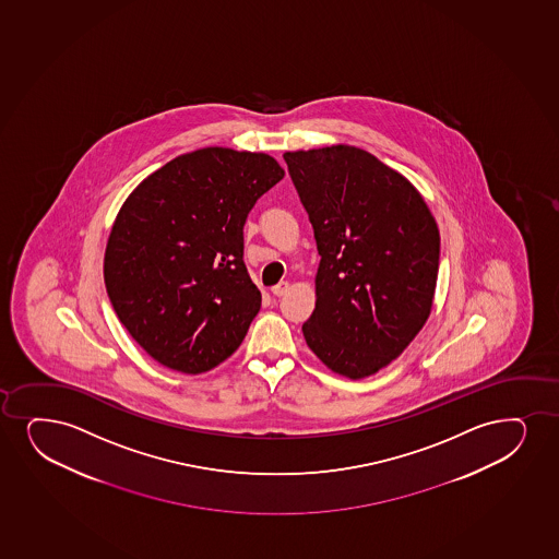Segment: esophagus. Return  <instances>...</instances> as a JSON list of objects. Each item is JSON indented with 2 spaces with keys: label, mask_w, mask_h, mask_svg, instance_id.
<instances>
[{
  "label": "esophagus",
  "mask_w": 559,
  "mask_h": 559,
  "mask_svg": "<svg viewBox=\"0 0 559 559\" xmlns=\"http://www.w3.org/2000/svg\"><path fill=\"white\" fill-rule=\"evenodd\" d=\"M288 289H289L288 283H278V284H276V286H273V288H271V292H273V296L283 297L284 294H286V292H288Z\"/></svg>",
  "instance_id": "34e87169"
}]
</instances>
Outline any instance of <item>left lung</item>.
Returning a JSON list of instances; mask_svg holds the SVG:
<instances>
[{"label":"left lung","mask_w":559,"mask_h":559,"mask_svg":"<svg viewBox=\"0 0 559 559\" xmlns=\"http://www.w3.org/2000/svg\"><path fill=\"white\" fill-rule=\"evenodd\" d=\"M284 159L320 254L305 341L331 371L366 379L400 358L428 322L437 222L413 182L364 148L322 146Z\"/></svg>","instance_id":"obj_1"}]
</instances>
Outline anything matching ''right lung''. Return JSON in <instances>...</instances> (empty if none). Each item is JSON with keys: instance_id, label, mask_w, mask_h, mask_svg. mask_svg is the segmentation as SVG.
I'll return each instance as SVG.
<instances>
[{"instance_id": "add662e5", "label": "right lung", "mask_w": 559, "mask_h": 559, "mask_svg": "<svg viewBox=\"0 0 559 559\" xmlns=\"http://www.w3.org/2000/svg\"><path fill=\"white\" fill-rule=\"evenodd\" d=\"M283 177L265 152L207 146L167 162L126 198L105 247V286L118 320L162 366L200 374L241 345L262 307L242 262V226Z\"/></svg>"}]
</instances>
